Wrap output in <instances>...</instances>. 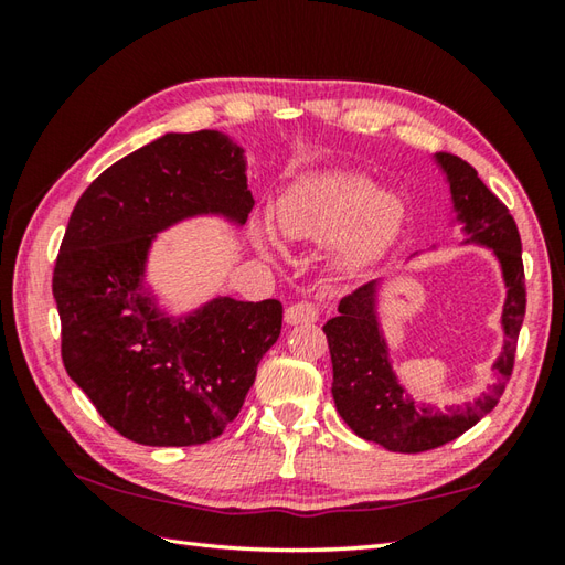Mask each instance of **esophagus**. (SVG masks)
I'll return each instance as SVG.
<instances>
[{
    "label": "esophagus",
    "mask_w": 565,
    "mask_h": 565,
    "mask_svg": "<svg viewBox=\"0 0 565 565\" xmlns=\"http://www.w3.org/2000/svg\"><path fill=\"white\" fill-rule=\"evenodd\" d=\"M320 318V308L310 301H298L294 306L286 308L284 320L289 326H306V322H316Z\"/></svg>",
    "instance_id": "obj_1"
}]
</instances>
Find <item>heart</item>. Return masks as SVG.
I'll list each match as a JSON object with an SVG mask.
<instances>
[{
    "instance_id": "heart-1",
    "label": "heart",
    "mask_w": 565,
    "mask_h": 565,
    "mask_svg": "<svg viewBox=\"0 0 565 565\" xmlns=\"http://www.w3.org/2000/svg\"><path fill=\"white\" fill-rule=\"evenodd\" d=\"M276 221L296 243H322L352 231L347 262H364L388 243L403 221V203L376 196V182L359 172H322L298 179L279 196Z\"/></svg>"
}]
</instances>
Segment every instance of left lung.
Segmentation results:
<instances>
[{
  "instance_id": "1",
  "label": "left lung",
  "mask_w": 565,
  "mask_h": 565,
  "mask_svg": "<svg viewBox=\"0 0 565 565\" xmlns=\"http://www.w3.org/2000/svg\"><path fill=\"white\" fill-rule=\"evenodd\" d=\"M437 162L447 172L454 209L459 213L456 218L471 235L466 243L486 245L495 252L508 286L505 308H502L505 344L495 362V386H490L478 401L456 407L451 413L415 405L388 362V347L376 320V281L359 286L356 291L344 296L338 308L340 313L322 326L332 359V398L338 413L354 435L401 454L437 449L461 437L493 411L512 376L526 308L522 239L508 206L481 182L466 160L451 152H439Z\"/></svg>"
}]
</instances>
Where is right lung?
Here are the masks:
<instances>
[{"instance_id":"right-lung-1","label":"right lung","mask_w":565,"mask_h":565,"mask_svg":"<svg viewBox=\"0 0 565 565\" xmlns=\"http://www.w3.org/2000/svg\"><path fill=\"white\" fill-rule=\"evenodd\" d=\"M252 206L243 150L218 130L152 140L79 196L53 271L60 352L70 379L126 439L194 447L223 435L279 340L276 298H213L172 320L140 291L160 231L201 213L245 223Z\"/></svg>"}]
</instances>
